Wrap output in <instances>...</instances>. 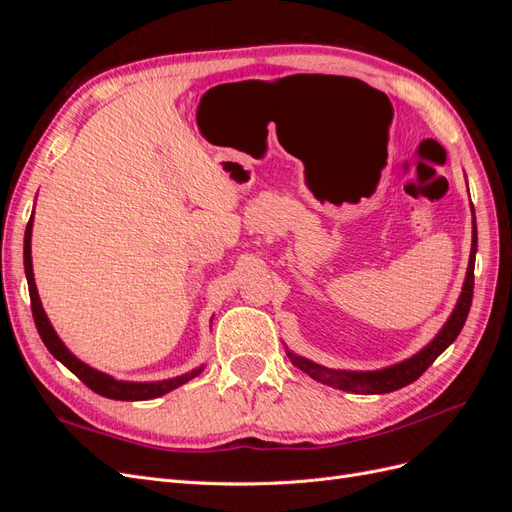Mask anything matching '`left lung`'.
<instances>
[{
  "label": "left lung",
  "instance_id": "left-lung-1",
  "mask_svg": "<svg viewBox=\"0 0 512 512\" xmlns=\"http://www.w3.org/2000/svg\"><path fill=\"white\" fill-rule=\"evenodd\" d=\"M474 215V207H472ZM476 247H478V237H476V218H472V250H470V260H468V271H466V282H463L461 294L457 299V305L453 309V314L448 316L444 322V327L438 331V335L431 339V342L412 354L410 359L382 367L376 371H346V369H331L318 365L314 361L305 359V356L294 354L286 348L288 359L292 365H297L301 371L309 378H314L316 382H322L327 386H333V389L346 391V393H356V395H382V393H391L397 389H404L410 382L423 376V371L438 359V356L451 346L457 335L461 333L463 324H466L470 305H472V292H474V260H476Z\"/></svg>",
  "mask_w": 512,
  "mask_h": 512
}]
</instances>
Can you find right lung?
Wrapping results in <instances>:
<instances>
[{
    "label": "right lung",
    "mask_w": 512,
    "mask_h": 512,
    "mask_svg": "<svg viewBox=\"0 0 512 512\" xmlns=\"http://www.w3.org/2000/svg\"><path fill=\"white\" fill-rule=\"evenodd\" d=\"M32 228H34V213L32 218L27 222L25 228V243H23V265H25V275H27V286H29V299H32V314H34V322L36 329L42 337L44 346L49 348V352L55 356L59 363H64L72 374L83 380L91 391L108 397V399H117V401H145V399H156L160 395H166L177 386L190 382L192 378H196L200 371L205 369V365H200L188 374L177 376V378H168V380H158V382H128V380H115L113 376L104 374V371H98L94 367H89L87 363H83L81 359L66 348V344L61 342L59 335L55 333L51 320L46 318L44 307L40 303L38 297V288L34 282V267H32Z\"/></svg>",
    "instance_id": "1"
}]
</instances>
